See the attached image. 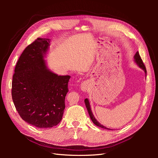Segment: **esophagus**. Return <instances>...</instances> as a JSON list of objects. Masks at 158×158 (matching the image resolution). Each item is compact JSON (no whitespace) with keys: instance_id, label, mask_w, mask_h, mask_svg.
<instances>
[{"instance_id":"1","label":"esophagus","mask_w":158,"mask_h":158,"mask_svg":"<svg viewBox=\"0 0 158 158\" xmlns=\"http://www.w3.org/2000/svg\"><path fill=\"white\" fill-rule=\"evenodd\" d=\"M88 88H89V85L87 82H83L82 84H81L80 88L83 91V92H86Z\"/></svg>"}]
</instances>
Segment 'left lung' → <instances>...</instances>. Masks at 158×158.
I'll return each mask as SVG.
<instances>
[{"label":"left lung","instance_id":"1","mask_svg":"<svg viewBox=\"0 0 158 158\" xmlns=\"http://www.w3.org/2000/svg\"><path fill=\"white\" fill-rule=\"evenodd\" d=\"M134 58H135V62L137 64V65H138V66H139L140 68H141L142 70H144V72H145L146 74V66H145L144 63H143V61H142V59H141V57H140V55H139V52H138V51L136 52V53L135 54V56H134ZM84 102H85V107H86V108H87V109H88V113H89V117H90L91 120L92 121V122H93L96 126H98V127H99L107 129V130H108V129H109L108 128H106L105 126L101 125V124H100V123L96 120V119H95V118L94 117V114H93V113H92V110H91V107H90V105H89V101H88V99L87 98L85 99ZM109 130H111V129H109Z\"/></svg>","mask_w":158,"mask_h":158}]
</instances>
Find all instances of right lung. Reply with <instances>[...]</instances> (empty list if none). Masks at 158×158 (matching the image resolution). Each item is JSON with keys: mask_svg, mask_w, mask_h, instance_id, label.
Listing matches in <instances>:
<instances>
[{"mask_svg": "<svg viewBox=\"0 0 158 158\" xmlns=\"http://www.w3.org/2000/svg\"><path fill=\"white\" fill-rule=\"evenodd\" d=\"M49 43V39L39 37L26 47L17 62L12 83V100L20 116L42 128L60 122L70 78L47 68L44 56Z\"/></svg>", "mask_w": 158, "mask_h": 158, "instance_id": "1", "label": "right lung"}]
</instances>
